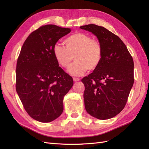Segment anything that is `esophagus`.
I'll return each mask as SVG.
<instances>
[{
  "mask_svg": "<svg viewBox=\"0 0 149 149\" xmlns=\"http://www.w3.org/2000/svg\"><path fill=\"white\" fill-rule=\"evenodd\" d=\"M80 79L79 78H73V81L74 82H77V81H79Z\"/></svg>",
  "mask_w": 149,
  "mask_h": 149,
  "instance_id": "34e87169",
  "label": "esophagus"
}]
</instances>
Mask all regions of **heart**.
I'll list each match as a JSON object with an SVG mask.
<instances>
[{"mask_svg": "<svg viewBox=\"0 0 149 149\" xmlns=\"http://www.w3.org/2000/svg\"><path fill=\"white\" fill-rule=\"evenodd\" d=\"M64 43L65 47L56 44L53 54L58 63L65 68L69 66L74 57L75 62L68 69V73L71 75L81 76L88 70L94 71L100 65L102 59V47L91 36L74 33L68 37Z\"/></svg>", "mask_w": 149, "mask_h": 149, "instance_id": "heart-1", "label": "heart"}]
</instances>
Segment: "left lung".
<instances>
[{
    "mask_svg": "<svg viewBox=\"0 0 149 149\" xmlns=\"http://www.w3.org/2000/svg\"><path fill=\"white\" fill-rule=\"evenodd\" d=\"M80 29L95 35L102 49L100 65L81 79L85 109L98 119L112 118L124 109L132 88V57L120 38L103 26L89 24Z\"/></svg>",
    "mask_w": 149,
    "mask_h": 149,
    "instance_id": "obj_1",
    "label": "left lung"
}]
</instances>
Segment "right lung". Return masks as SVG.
I'll list each match as a JSON object with an SVG mask.
<instances>
[{
    "instance_id": "add662e5",
    "label": "right lung",
    "mask_w": 149,
    "mask_h": 149,
    "mask_svg": "<svg viewBox=\"0 0 149 149\" xmlns=\"http://www.w3.org/2000/svg\"><path fill=\"white\" fill-rule=\"evenodd\" d=\"M71 29L47 25L26 39L16 68V91L33 119L49 123L63 111V98L73 85L72 77L59 66L53 48Z\"/></svg>"
}]
</instances>
